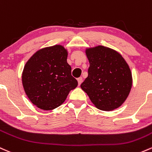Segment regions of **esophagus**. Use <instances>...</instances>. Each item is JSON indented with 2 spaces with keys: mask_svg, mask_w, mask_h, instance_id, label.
<instances>
[{
  "mask_svg": "<svg viewBox=\"0 0 152 152\" xmlns=\"http://www.w3.org/2000/svg\"><path fill=\"white\" fill-rule=\"evenodd\" d=\"M77 81H78V84H79V86H80V85H81V83H82V81H83L82 78H81V77H79V79H77Z\"/></svg>",
  "mask_w": 152,
  "mask_h": 152,
  "instance_id": "obj_1",
  "label": "esophagus"
}]
</instances>
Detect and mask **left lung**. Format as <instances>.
Here are the masks:
<instances>
[{"mask_svg": "<svg viewBox=\"0 0 152 152\" xmlns=\"http://www.w3.org/2000/svg\"><path fill=\"white\" fill-rule=\"evenodd\" d=\"M88 76L81 88L101 110L119 107L128 97L132 86V74L121 54L104 46L87 49Z\"/></svg>", "mask_w": 152, "mask_h": 152, "instance_id": "left-lung-1", "label": "left lung"}]
</instances>
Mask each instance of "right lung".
Segmentation results:
<instances>
[{"mask_svg": "<svg viewBox=\"0 0 152 152\" xmlns=\"http://www.w3.org/2000/svg\"><path fill=\"white\" fill-rule=\"evenodd\" d=\"M68 53L61 45L39 50L27 61L22 84L30 101L40 109L50 110L65 101L77 86L67 63Z\"/></svg>", "mask_w": 152, "mask_h": 152, "instance_id": "obj_1", "label": "right lung"}]
</instances>
